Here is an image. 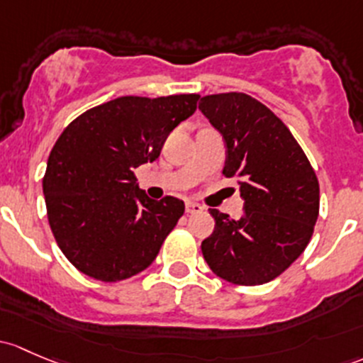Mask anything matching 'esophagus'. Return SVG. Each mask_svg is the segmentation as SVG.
Returning <instances> with one entry per match:
<instances>
[{
    "label": "esophagus",
    "instance_id": "obj_1",
    "mask_svg": "<svg viewBox=\"0 0 363 363\" xmlns=\"http://www.w3.org/2000/svg\"><path fill=\"white\" fill-rule=\"evenodd\" d=\"M186 212L200 213V212H203V207H201L200 203H196V201H188V203H186Z\"/></svg>",
    "mask_w": 363,
    "mask_h": 363
}]
</instances>
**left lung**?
Listing matches in <instances>:
<instances>
[{
    "label": "left lung",
    "mask_w": 363,
    "mask_h": 363,
    "mask_svg": "<svg viewBox=\"0 0 363 363\" xmlns=\"http://www.w3.org/2000/svg\"><path fill=\"white\" fill-rule=\"evenodd\" d=\"M198 108L223 135V174L238 179L243 198L240 219L212 208L216 228L201 242L203 257L231 284H268L310 243L320 208L318 179L284 121L250 95H205Z\"/></svg>",
    "instance_id": "left-lung-1"
}]
</instances>
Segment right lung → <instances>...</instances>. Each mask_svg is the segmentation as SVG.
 I'll use <instances>...</instances> for the list:
<instances>
[{
  "instance_id": "right-lung-1",
  "label": "right lung",
  "mask_w": 363,
  "mask_h": 363,
  "mask_svg": "<svg viewBox=\"0 0 363 363\" xmlns=\"http://www.w3.org/2000/svg\"><path fill=\"white\" fill-rule=\"evenodd\" d=\"M198 94L118 97L60 133L48 156V223L76 269L101 281L144 272L184 213L174 196L151 200L133 169L160 156L169 133L196 111Z\"/></svg>"
}]
</instances>
